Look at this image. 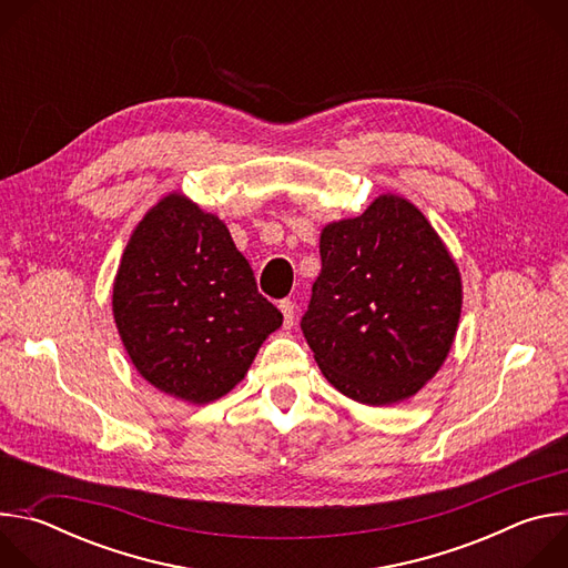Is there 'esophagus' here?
<instances>
[{
  "label": "esophagus",
  "instance_id": "1",
  "mask_svg": "<svg viewBox=\"0 0 568 568\" xmlns=\"http://www.w3.org/2000/svg\"><path fill=\"white\" fill-rule=\"evenodd\" d=\"M278 307H281V312H283V323H285V328H292V326H294V318H296L294 303H292L290 298H283V301L278 303Z\"/></svg>",
  "mask_w": 568,
  "mask_h": 568
}]
</instances>
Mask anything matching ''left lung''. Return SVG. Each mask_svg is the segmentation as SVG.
I'll return each mask as SVG.
<instances>
[{
	"instance_id": "8db88e82",
	"label": "left lung",
	"mask_w": 568,
	"mask_h": 568,
	"mask_svg": "<svg viewBox=\"0 0 568 568\" xmlns=\"http://www.w3.org/2000/svg\"><path fill=\"white\" fill-rule=\"evenodd\" d=\"M321 274L301 331L326 379L384 407L416 395L454 344L463 285L429 220L399 195L321 231Z\"/></svg>"
}]
</instances>
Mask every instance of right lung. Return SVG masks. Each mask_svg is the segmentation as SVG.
Returning <instances> with one entry per match:
<instances>
[{
	"instance_id": "right-lung-1",
	"label": "right lung",
	"mask_w": 568,
	"mask_h": 568,
	"mask_svg": "<svg viewBox=\"0 0 568 568\" xmlns=\"http://www.w3.org/2000/svg\"><path fill=\"white\" fill-rule=\"evenodd\" d=\"M112 312L141 377L193 404L229 393L283 323L226 224L180 193L159 200L132 231Z\"/></svg>"
}]
</instances>
